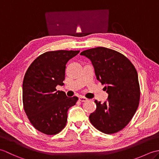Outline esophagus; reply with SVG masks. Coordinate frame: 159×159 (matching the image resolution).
I'll return each instance as SVG.
<instances>
[{
  "instance_id": "esophagus-1",
  "label": "esophagus",
  "mask_w": 159,
  "mask_h": 159,
  "mask_svg": "<svg viewBox=\"0 0 159 159\" xmlns=\"http://www.w3.org/2000/svg\"><path fill=\"white\" fill-rule=\"evenodd\" d=\"M79 100L80 101V102H86V101L87 100V99L85 97H84V96H79Z\"/></svg>"
}]
</instances>
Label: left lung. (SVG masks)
Masks as SVG:
<instances>
[{
  "mask_svg": "<svg viewBox=\"0 0 159 159\" xmlns=\"http://www.w3.org/2000/svg\"><path fill=\"white\" fill-rule=\"evenodd\" d=\"M81 55L92 61L97 80L105 85L108 100H95L96 111L90 114V122L105 134L121 130L133 117L139 106L140 87L137 72L126 56L116 50L97 47L84 50Z\"/></svg>",
  "mask_w": 159,
  "mask_h": 159,
  "instance_id": "8db88e82",
  "label": "left lung"
}]
</instances>
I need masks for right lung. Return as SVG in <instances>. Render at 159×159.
<instances>
[{
  "mask_svg": "<svg viewBox=\"0 0 159 159\" xmlns=\"http://www.w3.org/2000/svg\"><path fill=\"white\" fill-rule=\"evenodd\" d=\"M80 50L48 51L37 57L24 77L23 107L35 129L54 135L65 128L67 111L75 105L78 97H67L56 87L63 85L66 65Z\"/></svg>",
  "mask_w": 159,
  "mask_h": 159,
  "instance_id": "obj_1",
  "label": "right lung"
}]
</instances>
